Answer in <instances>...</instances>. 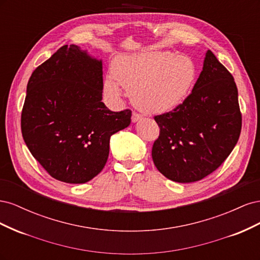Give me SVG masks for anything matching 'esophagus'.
<instances>
[{"mask_svg":"<svg viewBox=\"0 0 260 260\" xmlns=\"http://www.w3.org/2000/svg\"><path fill=\"white\" fill-rule=\"evenodd\" d=\"M141 118H142V116L141 115H139V114H137V113H133L132 114V118H131V120H132V122L135 123V122H137V121H139Z\"/></svg>","mask_w":260,"mask_h":260,"instance_id":"obj_1","label":"esophagus"}]
</instances>
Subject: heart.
I'll use <instances>...</instances> for the list:
<instances>
[{
	"label": "heart",
	"mask_w": 260,
	"mask_h": 260,
	"mask_svg": "<svg viewBox=\"0 0 260 260\" xmlns=\"http://www.w3.org/2000/svg\"><path fill=\"white\" fill-rule=\"evenodd\" d=\"M104 90L113 100L131 93L135 104L149 114L167 113L179 106L192 90L196 66L185 55L165 51L122 53L113 61Z\"/></svg>",
	"instance_id": "obj_1"
}]
</instances>
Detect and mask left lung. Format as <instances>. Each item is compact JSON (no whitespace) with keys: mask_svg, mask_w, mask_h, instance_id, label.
I'll return each mask as SVG.
<instances>
[{"mask_svg":"<svg viewBox=\"0 0 260 260\" xmlns=\"http://www.w3.org/2000/svg\"><path fill=\"white\" fill-rule=\"evenodd\" d=\"M154 119L160 128L152 148L156 168L175 182L202 180L226 159L240 138L242 116L232 75L208 50L192 93Z\"/></svg>","mask_w":260,"mask_h":260,"instance_id":"1","label":"left lung"}]
</instances>
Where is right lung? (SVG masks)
I'll use <instances>...</instances> for the list:
<instances>
[{
	"instance_id": "right-lung-1",
	"label": "right lung",
	"mask_w": 260,
	"mask_h": 260,
	"mask_svg": "<svg viewBox=\"0 0 260 260\" xmlns=\"http://www.w3.org/2000/svg\"><path fill=\"white\" fill-rule=\"evenodd\" d=\"M103 100V60L80 46H61L27 84L21 133L30 153L66 183H85L104 168L109 140L131 122Z\"/></svg>"
}]
</instances>
